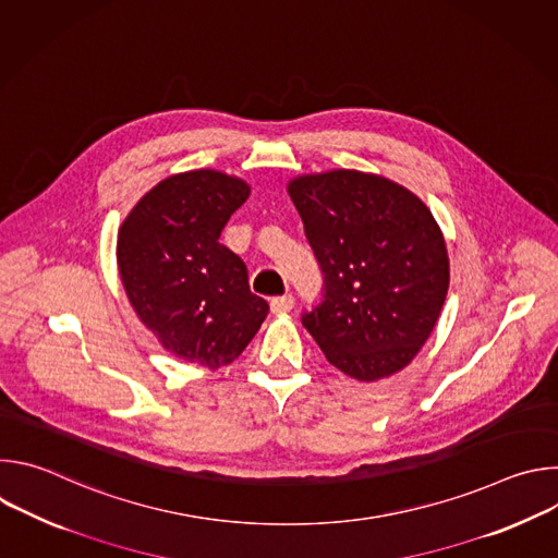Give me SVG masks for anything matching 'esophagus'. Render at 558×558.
<instances>
[{
  "label": "esophagus",
  "instance_id": "34e87169",
  "mask_svg": "<svg viewBox=\"0 0 558 558\" xmlns=\"http://www.w3.org/2000/svg\"><path fill=\"white\" fill-rule=\"evenodd\" d=\"M293 308V295L284 293V295H276L271 300V311L274 313H289Z\"/></svg>",
  "mask_w": 558,
  "mask_h": 558
}]
</instances>
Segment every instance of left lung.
I'll return each mask as SVG.
<instances>
[{
    "mask_svg": "<svg viewBox=\"0 0 558 558\" xmlns=\"http://www.w3.org/2000/svg\"><path fill=\"white\" fill-rule=\"evenodd\" d=\"M289 196L323 271L302 325L342 373L402 371L428 340L448 293V252L430 209L407 187L355 170L300 177Z\"/></svg>",
    "mask_w": 558,
    "mask_h": 558,
    "instance_id": "left-lung-1",
    "label": "left lung"
}]
</instances>
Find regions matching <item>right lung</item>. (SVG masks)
<instances>
[{
  "mask_svg": "<svg viewBox=\"0 0 558 558\" xmlns=\"http://www.w3.org/2000/svg\"><path fill=\"white\" fill-rule=\"evenodd\" d=\"M250 185L214 170L151 187L119 229L117 258L141 323L174 357L218 368L245 351L269 313L247 267L220 243Z\"/></svg>",
  "mask_w": 558,
  "mask_h": 558,
  "instance_id": "1",
  "label": "right lung"
}]
</instances>
